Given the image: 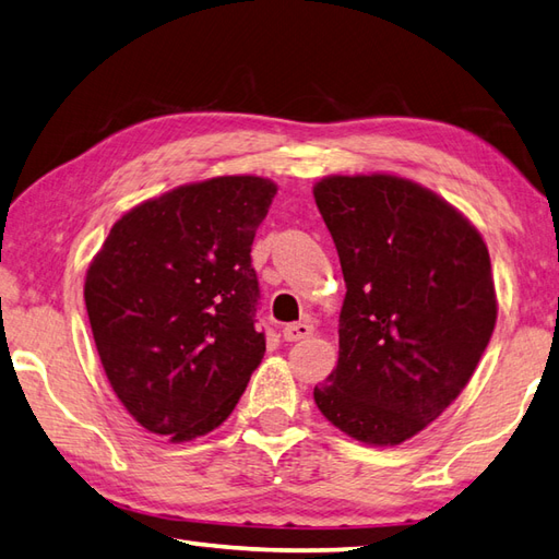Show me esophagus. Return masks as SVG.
<instances>
[{"label":"esophagus","instance_id":"34e87169","mask_svg":"<svg viewBox=\"0 0 559 559\" xmlns=\"http://www.w3.org/2000/svg\"><path fill=\"white\" fill-rule=\"evenodd\" d=\"M314 331V326L310 322H298V324H288L283 326V338L286 341H300L307 338Z\"/></svg>","mask_w":559,"mask_h":559}]
</instances>
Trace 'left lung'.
I'll use <instances>...</instances> for the list:
<instances>
[{
  "instance_id": "left-lung-1",
  "label": "left lung",
  "mask_w": 559,
  "mask_h": 559,
  "mask_svg": "<svg viewBox=\"0 0 559 559\" xmlns=\"http://www.w3.org/2000/svg\"><path fill=\"white\" fill-rule=\"evenodd\" d=\"M314 201L348 288L338 365L314 403L358 442L401 444L444 413L488 348V247L442 197L396 175H331Z\"/></svg>"
}]
</instances>
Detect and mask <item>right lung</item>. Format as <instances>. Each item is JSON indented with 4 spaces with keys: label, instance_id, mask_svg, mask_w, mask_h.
Listing matches in <instances>:
<instances>
[{
    "label": "right lung",
    "instance_id": "1",
    "mask_svg": "<svg viewBox=\"0 0 559 559\" xmlns=\"http://www.w3.org/2000/svg\"><path fill=\"white\" fill-rule=\"evenodd\" d=\"M276 185L225 175L182 185L112 225L86 271L103 370L148 432L189 442L228 418L266 350L252 242Z\"/></svg>",
    "mask_w": 559,
    "mask_h": 559
}]
</instances>
